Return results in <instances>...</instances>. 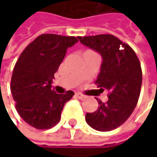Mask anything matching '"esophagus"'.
<instances>
[{"label":"esophagus","mask_w":157,"mask_h":157,"mask_svg":"<svg viewBox=\"0 0 157 157\" xmlns=\"http://www.w3.org/2000/svg\"><path fill=\"white\" fill-rule=\"evenodd\" d=\"M75 96H76L78 99H80V100H84V99L86 98V96H85L84 94H81V93H76V94H75Z\"/></svg>","instance_id":"1"}]
</instances>
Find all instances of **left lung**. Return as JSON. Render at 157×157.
I'll return each mask as SVG.
<instances>
[{
	"instance_id": "obj_1",
	"label": "left lung",
	"mask_w": 157,
	"mask_h": 157,
	"mask_svg": "<svg viewBox=\"0 0 157 157\" xmlns=\"http://www.w3.org/2000/svg\"><path fill=\"white\" fill-rule=\"evenodd\" d=\"M80 42L97 51L103 57L95 84L108 92V101L98 98V109L87 113L85 120L94 129L112 131L122 125L135 110L141 92L142 69L135 51L112 34L79 36Z\"/></svg>"
}]
</instances>
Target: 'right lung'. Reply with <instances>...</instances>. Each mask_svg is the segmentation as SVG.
Listing matches in <instances>:
<instances>
[{
	"instance_id": "right-lung-1",
	"label": "right lung",
	"mask_w": 157,
	"mask_h": 157,
	"mask_svg": "<svg viewBox=\"0 0 157 157\" xmlns=\"http://www.w3.org/2000/svg\"><path fill=\"white\" fill-rule=\"evenodd\" d=\"M78 42L75 36L53 33L39 35L27 45L16 62L11 80V92L21 117L31 126L50 129L61 120L64 104L75 93L58 94L52 81L68 47Z\"/></svg>"
}]
</instances>
